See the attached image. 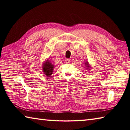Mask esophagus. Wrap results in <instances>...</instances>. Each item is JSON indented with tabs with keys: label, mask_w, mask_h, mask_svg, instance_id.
Returning a JSON list of instances; mask_svg holds the SVG:
<instances>
[{
	"label": "esophagus",
	"mask_w": 130,
	"mask_h": 130,
	"mask_svg": "<svg viewBox=\"0 0 130 130\" xmlns=\"http://www.w3.org/2000/svg\"><path fill=\"white\" fill-rule=\"evenodd\" d=\"M65 61H66V63H69L70 62V60L69 59H66L65 60Z\"/></svg>",
	"instance_id": "esophagus-1"
}]
</instances>
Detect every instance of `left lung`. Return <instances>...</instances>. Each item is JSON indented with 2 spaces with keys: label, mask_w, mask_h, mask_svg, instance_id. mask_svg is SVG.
Returning a JSON list of instances; mask_svg holds the SVG:
<instances>
[{
  "label": "left lung",
  "mask_w": 130,
  "mask_h": 130,
  "mask_svg": "<svg viewBox=\"0 0 130 130\" xmlns=\"http://www.w3.org/2000/svg\"><path fill=\"white\" fill-rule=\"evenodd\" d=\"M86 67L87 68H88V69H89V67H90V66H89V64H88V62H87V61H86Z\"/></svg>",
  "instance_id": "8db88e82"
}]
</instances>
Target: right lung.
<instances>
[{
  "label": "right lung",
  "mask_w": 130,
  "mask_h": 130,
  "mask_svg": "<svg viewBox=\"0 0 130 130\" xmlns=\"http://www.w3.org/2000/svg\"><path fill=\"white\" fill-rule=\"evenodd\" d=\"M54 65L50 61H48V60L44 63L43 67H42V70H43L44 73L45 74L46 76H50L52 75L53 70H54Z\"/></svg>",
  "instance_id": "1"
}]
</instances>
